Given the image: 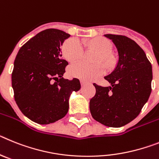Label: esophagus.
Returning <instances> with one entry per match:
<instances>
[{"label": "esophagus", "mask_w": 159, "mask_h": 159, "mask_svg": "<svg viewBox=\"0 0 159 159\" xmlns=\"http://www.w3.org/2000/svg\"><path fill=\"white\" fill-rule=\"evenodd\" d=\"M88 84H89V82H87V81H82V80H81V86H85V85H88Z\"/></svg>", "instance_id": "34e87169"}]
</instances>
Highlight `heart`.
Here are the masks:
<instances>
[{
	"instance_id": "obj_1",
	"label": "heart",
	"mask_w": 159,
	"mask_h": 159,
	"mask_svg": "<svg viewBox=\"0 0 159 159\" xmlns=\"http://www.w3.org/2000/svg\"><path fill=\"white\" fill-rule=\"evenodd\" d=\"M81 43L87 49L95 51L98 53L95 59V62H102L106 70H112L117 64V59L110 53L112 45L109 41L102 38L85 39ZM63 57L70 63L77 62L81 58L83 49L79 41L74 38L66 40L61 46ZM104 66L102 64L87 66L83 63H78L69 69V74L73 78H78L82 81H90L104 73Z\"/></svg>"
}]
</instances>
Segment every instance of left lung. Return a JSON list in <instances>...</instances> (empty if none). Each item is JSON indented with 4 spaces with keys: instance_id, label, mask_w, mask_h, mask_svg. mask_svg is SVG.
<instances>
[{
    "instance_id": "obj_1",
    "label": "left lung",
    "mask_w": 159,
    "mask_h": 159,
    "mask_svg": "<svg viewBox=\"0 0 159 159\" xmlns=\"http://www.w3.org/2000/svg\"><path fill=\"white\" fill-rule=\"evenodd\" d=\"M118 49L116 68L105 77L108 87L93 84L94 97L89 110L96 121L110 127H121L141 112L151 93L152 66L143 49L134 41L121 35L105 34Z\"/></svg>"
}]
</instances>
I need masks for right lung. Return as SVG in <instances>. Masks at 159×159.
Masks as SVG:
<instances>
[{"instance_id": "1", "label": "right lung", "mask_w": 159, "mask_h": 159, "mask_svg": "<svg viewBox=\"0 0 159 159\" xmlns=\"http://www.w3.org/2000/svg\"><path fill=\"white\" fill-rule=\"evenodd\" d=\"M70 35L62 30L40 32L20 47L14 61L12 86L23 114L41 125L55 122L69 110V98L81 88L79 80L63 78L68 62L61 46Z\"/></svg>"}]
</instances>
